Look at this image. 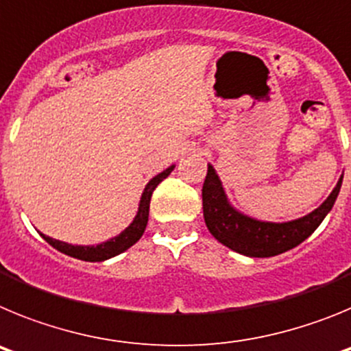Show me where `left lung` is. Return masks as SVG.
I'll list each match as a JSON object with an SVG mask.
<instances>
[{"mask_svg": "<svg viewBox=\"0 0 351 351\" xmlns=\"http://www.w3.org/2000/svg\"><path fill=\"white\" fill-rule=\"evenodd\" d=\"M341 182H343V176L327 200L304 218L287 223L258 221L239 213L230 206L218 173L213 165H209L202 188L204 219L210 234L218 239L219 243L241 255L255 256V258L276 256L299 246L318 228V225L324 221L336 202Z\"/></svg>", "mask_w": 351, "mask_h": 351, "instance_id": "left-lung-1", "label": "left lung"}]
</instances>
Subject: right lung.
I'll list each match as a JSON object with an SVG mask.
<instances>
[{
    "label": "right lung",
    "mask_w": 351,
    "mask_h": 351,
    "mask_svg": "<svg viewBox=\"0 0 351 351\" xmlns=\"http://www.w3.org/2000/svg\"><path fill=\"white\" fill-rule=\"evenodd\" d=\"M173 170V165L169 167L167 170H163L161 173L154 176L151 181L147 182V186L144 188V193L141 197V204H138L137 216L130 223L128 228L121 232L117 237L108 239L105 243L96 244V246H73V244L63 243V241H56V239L49 237V235H43L42 237L51 244L52 247H56L58 251L64 253L68 256H73V258L84 260V262H104V260L112 258V256L119 255L123 251H126L128 247H132L133 244L137 243L138 239L142 237L145 230V225H147L149 219V204H151V195H153L154 188L160 184L165 178H169V173Z\"/></svg>",
    "instance_id": "1"
}]
</instances>
